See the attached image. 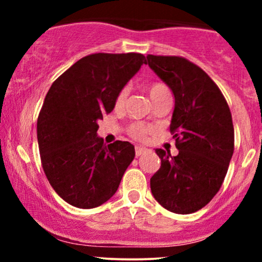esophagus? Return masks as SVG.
Wrapping results in <instances>:
<instances>
[{"instance_id": "34e87169", "label": "esophagus", "mask_w": 262, "mask_h": 262, "mask_svg": "<svg viewBox=\"0 0 262 262\" xmlns=\"http://www.w3.org/2000/svg\"><path fill=\"white\" fill-rule=\"evenodd\" d=\"M145 151H146V149L143 148V146H135V155L137 156L143 155Z\"/></svg>"}]
</instances>
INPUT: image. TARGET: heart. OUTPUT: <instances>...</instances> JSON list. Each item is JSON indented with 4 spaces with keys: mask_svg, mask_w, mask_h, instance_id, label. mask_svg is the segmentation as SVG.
<instances>
[{
    "mask_svg": "<svg viewBox=\"0 0 262 262\" xmlns=\"http://www.w3.org/2000/svg\"><path fill=\"white\" fill-rule=\"evenodd\" d=\"M148 92H149L150 98H151L152 101L154 98L162 95V93L169 92V89H167L164 83L155 82V83H151V85L148 87ZM127 96H128L127 89H123L122 91H119V93L116 97V101H114V107H116V110H121V108L124 106V102H125V98H127ZM148 132H149V128L146 127L145 124H141V123H134V124H132L128 129L129 135L138 140L144 139V138L146 137V134H148Z\"/></svg>",
    "mask_w": 262,
    "mask_h": 262,
    "instance_id": "b5f03b06",
    "label": "heart"
}]
</instances>
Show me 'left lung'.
I'll list each match as a JSON object with an SVG mask.
<instances>
[{
  "label": "left lung",
  "instance_id": "obj_1",
  "mask_svg": "<svg viewBox=\"0 0 262 262\" xmlns=\"http://www.w3.org/2000/svg\"><path fill=\"white\" fill-rule=\"evenodd\" d=\"M146 59L175 97L170 130L179 149L176 156L155 150L161 166L150 188L165 209L189 214L210 202L227 175L234 152L231 113L218 86L193 62L181 56Z\"/></svg>",
  "mask_w": 262,
  "mask_h": 262
}]
</instances>
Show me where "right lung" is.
I'll return each instance as SVG.
<instances>
[{
	"label": "right lung",
	"instance_id": "add662e5",
	"mask_svg": "<svg viewBox=\"0 0 262 262\" xmlns=\"http://www.w3.org/2000/svg\"><path fill=\"white\" fill-rule=\"evenodd\" d=\"M146 60L143 54L97 53L80 59L53 82L39 113L41 166L54 191L77 208L113 196L135 156L134 145L103 143L98 121Z\"/></svg>",
	"mask_w": 262,
	"mask_h": 262
}]
</instances>
